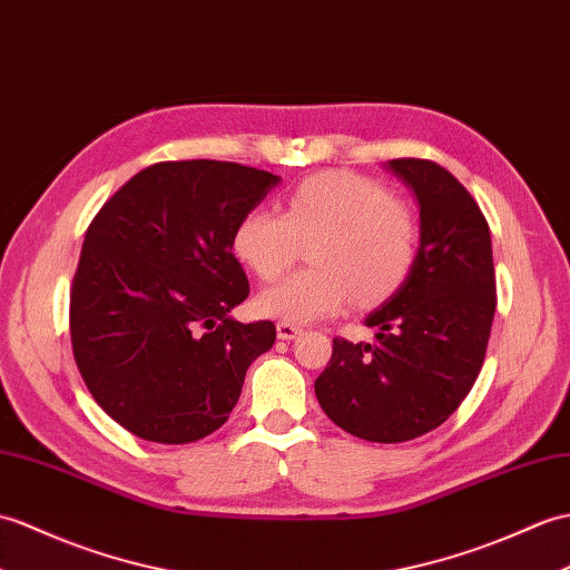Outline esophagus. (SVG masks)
Returning a JSON list of instances; mask_svg holds the SVG:
<instances>
[{"instance_id":"esophagus-1","label":"esophagus","mask_w":570,"mask_h":570,"mask_svg":"<svg viewBox=\"0 0 570 570\" xmlns=\"http://www.w3.org/2000/svg\"><path fill=\"white\" fill-rule=\"evenodd\" d=\"M276 335H279V340H296L301 335V327L294 323H276Z\"/></svg>"}]
</instances>
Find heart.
Returning a JSON list of instances; mask_svg holds the SVG:
<instances>
[{
	"label": "heart",
	"mask_w": 570,
	"mask_h": 570,
	"mask_svg": "<svg viewBox=\"0 0 570 570\" xmlns=\"http://www.w3.org/2000/svg\"><path fill=\"white\" fill-rule=\"evenodd\" d=\"M311 269L264 288L255 311L282 323H313L352 298L376 306L403 286L420 245L415 210L383 184L323 171L291 191L282 216L249 208L233 230V253L259 279L282 276L308 245Z\"/></svg>",
	"instance_id": "heart-1"
}]
</instances>
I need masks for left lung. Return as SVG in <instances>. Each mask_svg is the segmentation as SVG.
Listing matches in <instances>:
<instances>
[{
  "label": "left lung",
  "mask_w": 570,
  "mask_h": 570,
  "mask_svg": "<svg viewBox=\"0 0 570 570\" xmlns=\"http://www.w3.org/2000/svg\"><path fill=\"white\" fill-rule=\"evenodd\" d=\"M420 206V245L403 286L364 317L376 342L333 340L315 379L337 428L395 444L454 413L481 372L495 313L491 230L473 196L430 160L386 163Z\"/></svg>",
  "instance_id": "8db88e82"
}]
</instances>
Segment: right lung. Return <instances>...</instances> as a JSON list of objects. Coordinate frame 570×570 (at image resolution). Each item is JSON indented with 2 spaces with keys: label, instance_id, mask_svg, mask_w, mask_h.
Masks as SVG:
<instances>
[{
  "label": "right lung",
  "instance_id": "1",
  "mask_svg": "<svg viewBox=\"0 0 570 570\" xmlns=\"http://www.w3.org/2000/svg\"><path fill=\"white\" fill-rule=\"evenodd\" d=\"M279 181L237 163H157L91 220L70 291L75 362L104 413L140 440L216 432L272 350V321L230 315L249 294L233 230Z\"/></svg>",
  "mask_w": 570,
  "mask_h": 570
}]
</instances>
